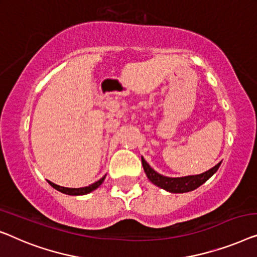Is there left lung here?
I'll use <instances>...</instances> for the list:
<instances>
[{
	"label": "left lung",
	"mask_w": 257,
	"mask_h": 257,
	"mask_svg": "<svg viewBox=\"0 0 257 257\" xmlns=\"http://www.w3.org/2000/svg\"><path fill=\"white\" fill-rule=\"evenodd\" d=\"M142 164H143L144 172H146L148 178H149L155 185L160 186L162 189H164L172 193H184V192H189V191L196 190L197 187L202 185V184H204L209 177L214 175L216 170L219 169L220 164H221V162L216 164L215 166H213L212 169H209L208 171L200 173V175L180 177V178H170V177L160 175V173H157L153 168H150V165L147 163L143 157H142Z\"/></svg>",
	"instance_id": "obj_1"
}]
</instances>
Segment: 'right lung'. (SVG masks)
Masks as SVG:
<instances>
[{
	"label": "right lung",
	"mask_w": 257,
	"mask_h": 257,
	"mask_svg": "<svg viewBox=\"0 0 257 257\" xmlns=\"http://www.w3.org/2000/svg\"><path fill=\"white\" fill-rule=\"evenodd\" d=\"M104 177H106V176H104ZM104 177H102V178L97 180V182L91 184V185H88V186H86V187H80V189H71V187H63V186L57 185V184L52 183V182H49V184L53 187V189L60 191V192H63L65 194H68V196H82V194H87L89 192H92V191H94L95 189H97V187H99L101 184H102V182L104 180Z\"/></svg>",
	"instance_id": "add662e5"
}]
</instances>
